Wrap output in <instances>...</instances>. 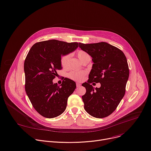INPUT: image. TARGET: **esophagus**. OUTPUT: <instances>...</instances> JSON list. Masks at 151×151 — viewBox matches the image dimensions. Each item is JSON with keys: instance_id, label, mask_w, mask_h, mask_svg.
<instances>
[{"instance_id": "obj_1", "label": "esophagus", "mask_w": 151, "mask_h": 151, "mask_svg": "<svg viewBox=\"0 0 151 151\" xmlns=\"http://www.w3.org/2000/svg\"><path fill=\"white\" fill-rule=\"evenodd\" d=\"M76 87H79L80 86H81V84H80L79 83H76Z\"/></svg>"}]
</instances>
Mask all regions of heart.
<instances>
[{
	"label": "heart",
	"instance_id": "b5f03b06",
	"mask_svg": "<svg viewBox=\"0 0 151 151\" xmlns=\"http://www.w3.org/2000/svg\"><path fill=\"white\" fill-rule=\"evenodd\" d=\"M76 56L80 61H81V62L83 60L87 58H90L87 52L83 51V50H79V51H78L76 53ZM70 58V55L68 54L62 56L61 59V64L63 68L68 67ZM85 75L86 72L84 71H76V70H75V71H72L71 72H70L68 76L70 79L74 80V81H81V80L83 79Z\"/></svg>",
	"mask_w": 151,
	"mask_h": 151
}]
</instances>
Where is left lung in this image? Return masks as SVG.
<instances>
[{
    "label": "left lung",
    "instance_id": "8db88e82",
    "mask_svg": "<svg viewBox=\"0 0 151 151\" xmlns=\"http://www.w3.org/2000/svg\"><path fill=\"white\" fill-rule=\"evenodd\" d=\"M79 47L92 58L93 63L87 83L82 84L86 89L82 96L84 109L93 117H106L115 111L124 96L129 75L127 59L121 50L104 42L79 43ZM93 82H99L101 87L94 88L91 85Z\"/></svg>",
    "mask_w": 151,
    "mask_h": 151
}]
</instances>
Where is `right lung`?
Returning a JSON list of instances; mask_svg holds the SVG:
<instances>
[{
    "mask_svg": "<svg viewBox=\"0 0 151 151\" xmlns=\"http://www.w3.org/2000/svg\"><path fill=\"white\" fill-rule=\"evenodd\" d=\"M78 42L68 43L48 40L35 44L25 58L24 72L27 95L36 111L44 117L52 118L62 114L67 99L76 88L73 80L63 78L62 84H54L58 70H61V56L72 53Z\"/></svg>",
    "mask_w": 151,
    "mask_h": 151,
    "instance_id": "1",
    "label": "right lung"
}]
</instances>
